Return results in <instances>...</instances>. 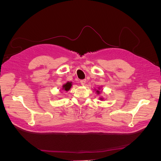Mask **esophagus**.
<instances>
[{
	"label": "esophagus",
	"mask_w": 161,
	"mask_h": 161,
	"mask_svg": "<svg viewBox=\"0 0 161 161\" xmlns=\"http://www.w3.org/2000/svg\"><path fill=\"white\" fill-rule=\"evenodd\" d=\"M86 79H82V80H80V84H81L82 85H85V83H86Z\"/></svg>",
	"instance_id": "obj_1"
}]
</instances>
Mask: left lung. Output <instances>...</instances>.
<instances>
[{
    "instance_id": "1",
    "label": "left lung",
    "mask_w": 161,
    "mask_h": 161,
    "mask_svg": "<svg viewBox=\"0 0 161 161\" xmlns=\"http://www.w3.org/2000/svg\"><path fill=\"white\" fill-rule=\"evenodd\" d=\"M97 93H99V91H97Z\"/></svg>"
}]
</instances>
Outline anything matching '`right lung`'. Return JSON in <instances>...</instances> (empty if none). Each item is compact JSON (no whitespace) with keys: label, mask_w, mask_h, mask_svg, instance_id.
I'll return each mask as SVG.
<instances>
[{"label":"right lung","mask_w":161,"mask_h":161,"mask_svg":"<svg viewBox=\"0 0 161 161\" xmlns=\"http://www.w3.org/2000/svg\"><path fill=\"white\" fill-rule=\"evenodd\" d=\"M71 86H72V82H68L65 85H63V89L66 91H69L70 88H71Z\"/></svg>","instance_id":"right-lung-1"}]
</instances>
